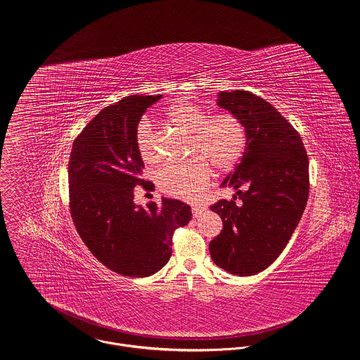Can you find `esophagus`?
Wrapping results in <instances>:
<instances>
[{"label": "esophagus", "mask_w": 360, "mask_h": 360, "mask_svg": "<svg viewBox=\"0 0 360 360\" xmlns=\"http://www.w3.org/2000/svg\"><path fill=\"white\" fill-rule=\"evenodd\" d=\"M203 210L205 207H202V205H192V215L196 218L203 212Z\"/></svg>", "instance_id": "esophagus-1"}]
</instances>
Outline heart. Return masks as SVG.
Listing matches in <instances>:
<instances>
[{
	"label": "heart",
	"instance_id": "heart-1",
	"mask_svg": "<svg viewBox=\"0 0 360 360\" xmlns=\"http://www.w3.org/2000/svg\"><path fill=\"white\" fill-rule=\"evenodd\" d=\"M165 115L174 127L191 134L188 155L192 158L164 165L157 172V184L169 196L196 200L210 185L211 168L225 174L238 165L248 143L246 127L231 112L208 117L207 110L186 99L171 104ZM135 145L143 162L158 161L155 132L148 118H142L136 125Z\"/></svg>",
	"mask_w": 360,
	"mask_h": 360
}]
</instances>
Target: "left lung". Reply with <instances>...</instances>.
Listing matches in <instances>:
<instances>
[{"mask_svg":"<svg viewBox=\"0 0 360 360\" xmlns=\"http://www.w3.org/2000/svg\"><path fill=\"white\" fill-rule=\"evenodd\" d=\"M218 105L242 120L248 143L221 184L236 195L211 207L224 228L210 252L221 269L250 276L275 262L295 232L309 196V160L299 132L259 95L221 91Z\"/></svg>","mask_w":360,"mask_h":360,"instance_id":"left-lung-1","label":"left lung"}]
</instances>
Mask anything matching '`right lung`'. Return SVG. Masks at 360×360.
<instances>
[{"label":"right lung","mask_w":360,"mask_h":360,"mask_svg":"<svg viewBox=\"0 0 360 360\" xmlns=\"http://www.w3.org/2000/svg\"><path fill=\"white\" fill-rule=\"evenodd\" d=\"M161 95H129L96 114L78 134L68 162L70 212L78 235L108 269L132 278L158 272L172 255V238L191 221L176 199L134 203L148 191L135 145L136 125Z\"/></svg>","instance_id":"right-lung-1"}]
</instances>
